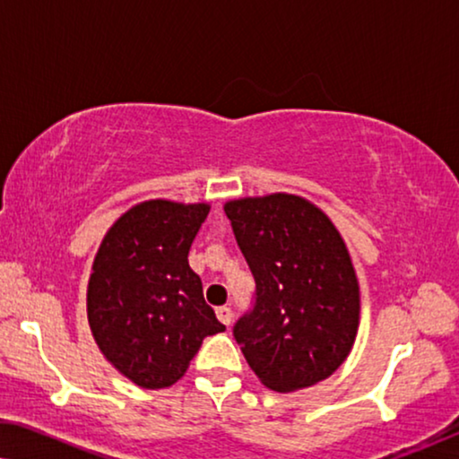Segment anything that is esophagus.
<instances>
[{"instance_id":"esophagus-1","label":"esophagus","mask_w":459,"mask_h":459,"mask_svg":"<svg viewBox=\"0 0 459 459\" xmlns=\"http://www.w3.org/2000/svg\"><path fill=\"white\" fill-rule=\"evenodd\" d=\"M216 316H218V320H221L224 326H229L230 322H232V309L227 307V306L216 307Z\"/></svg>"}]
</instances>
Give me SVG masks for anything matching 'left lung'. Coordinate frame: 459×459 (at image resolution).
<instances>
[{"instance_id":"1","label":"left lung","mask_w":459,"mask_h":459,"mask_svg":"<svg viewBox=\"0 0 459 459\" xmlns=\"http://www.w3.org/2000/svg\"><path fill=\"white\" fill-rule=\"evenodd\" d=\"M224 212L255 281L254 306L232 326L251 370L281 393L331 377L359 320L358 279L337 229L285 193L237 199Z\"/></svg>"}]
</instances>
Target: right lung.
<instances>
[{"label":"right lung","mask_w":459,"mask_h":459,"mask_svg":"<svg viewBox=\"0 0 459 459\" xmlns=\"http://www.w3.org/2000/svg\"><path fill=\"white\" fill-rule=\"evenodd\" d=\"M210 208L152 199L122 214L95 255L87 314L112 364L143 389H164L189 368L204 339L224 325L189 266Z\"/></svg>","instance_id":"add662e5"}]
</instances>
